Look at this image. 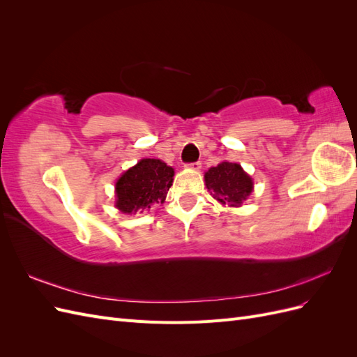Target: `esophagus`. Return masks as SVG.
I'll return each instance as SVG.
<instances>
[{
  "label": "esophagus",
  "instance_id": "1",
  "mask_svg": "<svg viewBox=\"0 0 357 357\" xmlns=\"http://www.w3.org/2000/svg\"><path fill=\"white\" fill-rule=\"evenodd\" d=\"M190 169H195V171H198V169H201V162L198 160V162H192V164H189L188 165Z\"/></svg>",
  "mask_w": 357,
  "mask_h": 357
}]
</instances>
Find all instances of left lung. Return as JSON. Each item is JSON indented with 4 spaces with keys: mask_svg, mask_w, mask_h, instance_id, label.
Instances as JSON below:
<instances>
[{
    "mask_svg": "<svg viewBox=\"0 0 357 357\" xmlns=\"http://www.w3.org/2000/svg\"><path fill=\"white\" fill-rule=\"evenodd\" d=\"M205 185L222 204L241 205L253 190V181L238 164L222 162L205 172Z\"/></svg>",
    "mask_w": 357,
    "mask_h": 357,
    "instance_id": "left-lung-1",
    "label": "left lung"
}]
</instances>
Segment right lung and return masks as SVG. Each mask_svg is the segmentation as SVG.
Instances as JSON below:
<instances>
[{"mask_svg": "<svg viewBox=\"0 0 357 357\" xmlns=\"http://www.w3.org/2000/svg\"><path fill=\"white\" fill-rule=\"evenodd\" d=\"M174 169L159 159H142L116 183V207L131 214L164 202L172 186Z\"/></svg>", "mask_w": 357, "mask_h": 357, "instance_id": "obj_1", "label": "right lung"}]
</instances>
